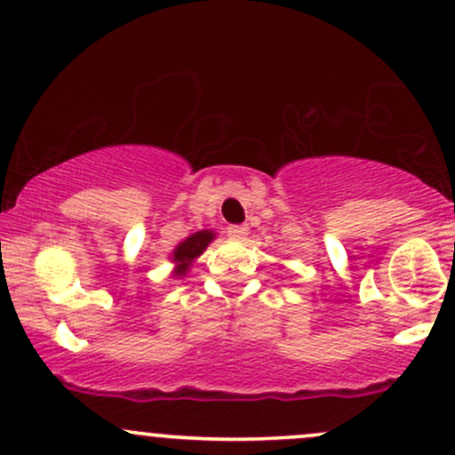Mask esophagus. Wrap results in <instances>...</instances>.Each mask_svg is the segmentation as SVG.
<instances>
[{
	"mask_svg": "<svg viewBox=\"0 0 455 455\" xmlns=\"http://www.w3.org/2000/svg\"><path fill=\"white\" fill-rule=\"evenodd\" d=\"M227 233H228V237L237 239V242H239V239H246L248 227H228Z\"/></svg>",
	"mask_w": 455,
	"mask_h": 455,
	"instance_id": "34e87169",
	"label": "esophagus"
}]
</instances>
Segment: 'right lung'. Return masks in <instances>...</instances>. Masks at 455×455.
<instances>
[{"label": "right lung", "instance_id": "add662e5", "mask_svg": "<svg viewBox=\"0 0 455 455\" xmlns=\"http://www.w3.org/2000/svg\"><path fill=\"white\" fill-rule=\"evenodd\" d=\"M213 239H216V233L204 228V231L192 233V235L183 239V242H179L177 246H174V251L171 252V261L174 266L171 276L174 278L188 276L189 267L194 266V261H196L204 251H207V246L213 242Z\"/></svg>", "mask_w": 455, "mask_h": 455}]
</instances>
